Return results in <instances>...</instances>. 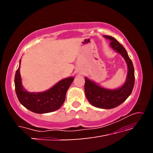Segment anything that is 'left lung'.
<instances>
[{
	"label": "left lung",
	"mask_w": 153,
	"mask_h": 153,
	"mask_svg": "<svg viewBox=\"0 0 153 153\" xmlns=\"http://www.w3.org/2000/svg\"><path fill=\"white\" fill-rule=\"evenodd\" d=\"M110 39L111 47L120 53L125 58L128 67V72L125 84L120 88L108 90L100 87L95 83L85 77V93L86 98L92 105L97 108L110 109L116 107L127 100L131 95L134 85V69L126 50L114 37L104 35Z\"/></svg>",
	"instance_id": "1"
}]
</instances>
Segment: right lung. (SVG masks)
I'll list each match as a JSON object with an SVG mask.
<instances>
[{"instance_id":"1","label":"right lung","mask_w":153,"mask_h":153,"mask_svg":"<svg viewBox=\"0 0 153 153\" xmlns=\"http://www.w3.org/2000/svg\"><path fill=\"white\" fill-rule=\"evenodd\" d=\"M74 79L71 76L62 79L51 88L42 93H29L22 86L19 67L14 77L16 94L20 103L31 111L36 114L52 112L58 109L64 103L66 92Z\"/></svg>"}]
</instances>
